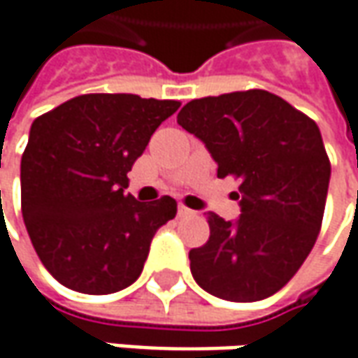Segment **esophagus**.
I'll use <instances>...</instances> for the list:
<instances>
[{
  "label": "esophagus",
  "instance_id": "34e87169",
  "mask_svg": "<svg viewBox=\"0 0 358 358\" xmlns=\"http://www.w3.org/2000/svg\"><path fill=\"white\" fill-rule=\"evenodd\" d=\"M192 214H194V210L186 208L184 204H180L178 206V216H182V218H184V216H192Z\"/></svg>",
  "mask_w": 358,
  "mask_h": 358
}]
</instances>
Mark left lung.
<instances>
[{
  "label": "left lung",
  "instance_id": "obj_1",
  "mask_svg": "<svg viewBox=\"0 0 358 358\" xmlns=\"http://www.w3.org/2000/svg\"><path fill=\"white\" fill-rule=\"evenodd\" d=\"M178 124L241 178V216L206 212L210 238L190 250L196 285L232 303L268 299L287 285L319 236L331 162L319 126L264 90L188 101Z\"/></svg>",
  "mask_w": 358,
  "mask_h": 358
}]
</instances>
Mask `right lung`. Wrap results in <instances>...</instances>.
I'll return each mask as SVG.
<instances>
[{
  "label": "right lung",
  "mask_w": 358,
  "mask_h": 358,
  "mask_svg": "<svg viewBox=\"0 0 358 358\" xmlns=\"http://www.w3.org/2000/svg\"><path fill=\"white\" fill-rule=\"evenodd\" d=\"M180 101L86 94L34 120L22 156V214L41 264L64 287L112 294L142 274L176 200L138 202L128 172Z\"/></svg>",
  "instance_id": "obj_1"
}]
</instances>
